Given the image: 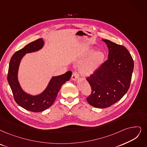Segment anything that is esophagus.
Segmentation results:
<instances>
[{
    "mask_svg": "<svg viewBox=\"0 0 147 147\" xmlns=\"http://www.w3.org/2000/svg\"><path fill=\"white\" fill-rule=\"evenodd\" d=\"M72 80L76 81L79 78V75L77 72H74L72 75V77H71Z\"/></svg>",
    "mask_w": 147,
    "mask_h": 147,
    "instance_id": "1",
    "label": "esophagus"
}]
</instances>
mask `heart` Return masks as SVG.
<instances>
[{"label": "heart", "mask_w": 147, "mask_h": 147, "mask_svg": "<svg viewBox=\"0 0 147 147\" xmlns=\"http://www.w3.org/2000/svg\"><path fill=\"white\" fill-rule=\"evenodd\" d=\"M92 52V49L89 50L81 56L82 58H84L90 55L80 65V72L84 75H90L93 74L101 65L104 60L105 55L102 51H98L94 52L93 53Z\"/></svg>", "instance_id": "heart-1"}]
</instances>
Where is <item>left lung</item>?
<instances>
[{
  "mask_svg": "<svg viewBox=\"0 0 147 147\" xmlns=\"http://www.w3.org/2000/svg\"><path fill=\"white\" fill-rule=\"evenodd\" d=\"M109 49L108 60L87 78L91 89L87 101L92 106L107 108L119 101L130 87L134 62L124 46L102 39Z\"/></svg>",
  "mask_w": 147,
  "mask_h": 147,
  "instance_id": "obj_1",
  "label": "left lung"
}]
</instances>
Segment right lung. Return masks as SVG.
<instances>
[{
	"mask_svg": "<svg viewBox=\"0 0 147 147\" xmlns=\"http://www.w3.org/2000/svg\"><path fill=\"white\" fill-rule=\"evenodd\" d=\"M44 45L43 38L29 43L16 52L11 57L9 64L8 82L15 101L23 109L33 112H40L50 107L54 102L62 85L69 81L72 76V72L68 71L63 75L52 77L46 89L38 95H32L23 90L18 80L21 60L26 54L42 49Z\"/></svg>",
	"mask_w": 147,
	"mask_h": 147,
	"instance_id": "obj_1",
	"label": "right lung"
}]
</instances>
